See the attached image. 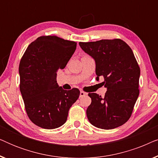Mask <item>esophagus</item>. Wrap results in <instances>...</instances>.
Segmentation results:
<instances>
[{
  "instance_id": "34e87169",
  "label": "esophagus",
  "mask_w": 158,
  "mask_h": 158,
  "mask_svg": "<svg viewBox=\"0 0 158 158\" xmlns=\"http://www.w3.org/2000/svg\"><path fill=\"white\" fill-rule=\"evenodd\" d=\"M85 95H87V94H86V93H85L84 91H83V90H81V91L80 92V98H82V97L85 96Z\"/></svg>"
}]
</instances>
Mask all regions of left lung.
Masks as SVG:
<instances>
[{
    "label": "left lung",
    "mask_w": 158,
    "mask_h": 158,
    "mask_svg": "<svg viewBox=\"0 0 158 158\" xmlns=\"http://www.w3.org/2000/svg\"><path fill=\"white\" fill-rule=\"evenodd\" d=\"M82 49L96 61V79L102 76L107 88L103 98L88 94L91 103L86 110L90 123L111 129L126 123L139 96L140 69L130 47L120 39L79 42Z\"/></svg>",
    "instance_id": "left-lung-1"
}]
</instances>
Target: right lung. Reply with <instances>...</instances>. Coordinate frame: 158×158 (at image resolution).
Instances as JSON below:
<instances>
[{
  "label": "right lung",
  "instance_id": "obj_1",
  "mask_svg": "<svg viewBox=\"0 0 158 158\" xmlns=\"http://www.w3.org/2000/svg\"><path fill=\"white\" fill-rule=\"evenodd\" d=\"M77 43L57 36H42L32 42L19 64L20 90L29 119L43 129L65 123L68 111L78 98L77 88L64 90L56 81L76 49Z\"/></svg>",
  "mask_w": 158,
  "mask_h": 158
}]
</instances>
